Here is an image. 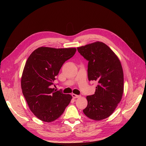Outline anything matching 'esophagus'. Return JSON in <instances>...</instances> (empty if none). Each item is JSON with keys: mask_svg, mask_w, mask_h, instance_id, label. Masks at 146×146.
I'll list each match as a JSON object with an SVG mask.
<instances>
[{"mask_svg": "<svg viewBox=\"0 0 146 146\" xmlns=\"http://www.w3.org/2000/svg\"><path fill=\"white\" fill-rule=\"evenodd\" d=\"M72 95V97L73 98H78L80 96V95H76V94H73Z\"/></svg>", "mask_w": 146, "mask_h": 146, "instance_id": "34e87169", "label": "esophagus"}]
</instances>
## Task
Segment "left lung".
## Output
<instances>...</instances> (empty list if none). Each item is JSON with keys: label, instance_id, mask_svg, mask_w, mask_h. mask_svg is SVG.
<instances>
[{"label": "left lung", "instance_id": "obj_1", "mask_svg": "<svg viewBox=\"0 0 146 146\" xmlns=\"http://www.w3.org/2000/svg\"><path fill=\"white\" fill-rule=\"evenodd\" d=\"M78 50L89 61V80L98 82L95 94L86 96L88 105L83 113L91 119H105L113 112L123 94L124 74L120 61L102 42L82 46Z\"/></svg>", "mask_w": 146, "mask_h": 146}]
</instances>
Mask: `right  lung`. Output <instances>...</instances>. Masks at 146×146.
<instances>
[{"instance_id": "obj_1", "label": "right lung", "mask_w": 146, "mask_h": 146, "mask_svg": "<svg viewBox=\"0 0 146 146\" xmlns=\"http://www.w3.org/2000/svg\"><path fill=\"white\" fill-rule=\"evenodd\" d=\"M75 48L41 47L34 50L27 60L21 78V88L30 110L44 122L59 118L72 96L52 88L61 67L72 58Z\"/></svg>"}]
</instances>
